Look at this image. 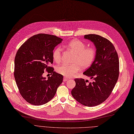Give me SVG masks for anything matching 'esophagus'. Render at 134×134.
<instances>
[{"instance_id":"34e87169","label":"esophagus","mask_w":134,"mask_h":134,"mask_svg":"<svg viewBox=\"0 0 134 134\" xmlns=\"http://www.w3.org/2000/svg\"><path fill=\"white\" fill-rule=\"evenodd\" d=\"M68 80H69V78H67V77H63V81H67Z\"/></svg>"}]
</instances>
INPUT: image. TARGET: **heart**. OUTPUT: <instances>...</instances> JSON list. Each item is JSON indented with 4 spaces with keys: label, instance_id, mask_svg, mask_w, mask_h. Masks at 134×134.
<instances>
[{
    "label": "heart",
    "instance_id": "1",
    "mask_svg": "<svg viewBox=\"0 0 134 134\" xmlns=\"http://www.w3.org/2000/svg\"><path fill=\"white\" fill-rule=\"evenodd\" d=\"M75 53L71 65L63 64L57 66V72L66 77H71L82 69H86L93 64L96 57V50L92 47H86V44L78 39H73L63 45ZM53 58L57 63L62 60V49L59 47L55 49L53 53Z\"/></svg>",
    "mask_w": 134,
    "mask_h": 134
}]
</instances>
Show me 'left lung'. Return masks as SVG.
Wrapping results in <instances>:
<instances>
[{
    "mask_svg": "<svg viewBox=\"0 0 134 134\" xmlns=\"http://www.w3.org/2000/svg\"><path fill=\"white\" fill-rule=\"evenodd\" d=\"M84 38L93 42L97 49L93 64L83 73L93 81L76 78L71 94L81 104L93 107L105 101L114 88L119 76V60L114 45L108 39L96 34L85 35Z\"/></svg>",
    "mask_w": 134,
    "mask_h": 134,
    "instance_id": "8db88e82",
    "label": "left lung"
}]
</instances>
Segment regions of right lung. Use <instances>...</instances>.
I'll return each instance as SVG.
<instances>
[{"instance_id": "obj_1", "label": "right lung", "mask_w": 134, "mask_h": 134, "mask_svg": "<svg viewBox=\"0 0 134 134\" xmlns=\"http://www.w3.org/2000/svg\"><path fill=\"white\" fill-rule=\"evenodd\" d=\"M62 41L55 35L38 34L28 38L18 50L14 76L20 94L29 104H46L62 83L63 76L50 66L53 63V50ZM45 70L52 75L48 79L43 77Z\"/></svg>"}]
</instances>
